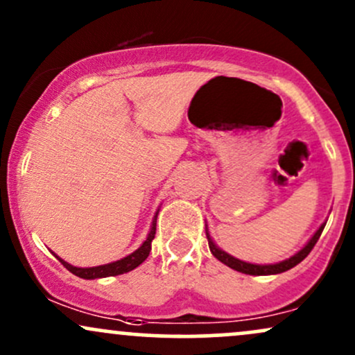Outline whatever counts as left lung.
<instances>
[{"label": "left lung", "instance_id": "1", "mask_svg": "<svg viewBox=\"0 0 355 355\" xmlns=\"http://www.w3.org/2000/svg\"><path fill=\"white\" fill-rule=\"evenodd\" d=\"M325 223L327 222L322 223L319 229L315 230V234L309 239V242L305 243V245L300 248L297 254L282 260V262H277V263H250V262H245V260L235 259L234 255L227 254L225 250H222V248H220L217 243L214 242V239L210 237L209 225H207V223H205V234H207V239H209V247H210L211 255H214L217 260H220L222 263H225L227 267L234 268V270L242 272V274H247V275H275V274H282V272H285V270H291L292 267H295L297 263L302 262L305 257L311 254L313 245H315L317 240H319V237H320L322 230H324Z\"/></svg>", "mask_w": 355, "mask_h": 355}]
</instances>
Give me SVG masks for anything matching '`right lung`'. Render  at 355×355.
<instances>
[{
    "mask_svg": "<svg viewBox=\"0 0 355 355\" xmlns=\"http://www.w3.org/2000/svg\"><path fill=\"white\" fill-rule=\"evenodd\" d=\"M158 211H160V209L155 211V217L152 220V227H150V232H148V235H146L145 242L141 243V245L138 247L135 252H132L130 255L123 257V259L116 260V262H110V263H105V266H96V267H75V266H71V263L64 262V260L61 259V257L56 255L55 252H51V254L55 255L61 263H63V267H67L71 274L80 277V279L95 280V279H105V277H115V275L126 274V272L133 270V268H137L140 263H144L145 259L150 254V250H152V240L155 239V230H157Z\"/></svg>",
    "mask_w": 355,
    "mask_h": 355,
    "instance_id": "add662e5",
    "label": "right lung"
}]
</instances>
